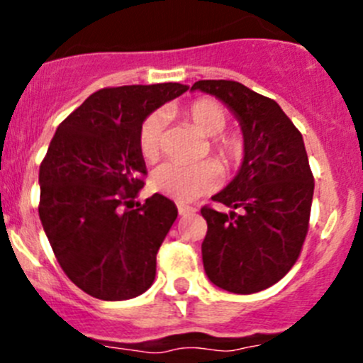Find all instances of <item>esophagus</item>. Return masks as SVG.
I'll list each match as a JSON object with an SVG mask.
<instances>
[{
  "mask_svg": "<svg viewBox=\"0 0 363 363\" xmlns=\"http://www.w3.org/2000/svg\"><path fill=\"white\" fill-rule=\"evenodd\" d=\"M177 211H179V214L184 216V214H189V212H195L196 208L189 207V205H186V203H177Z\"/></svg>",
  "mask_w": 363,
  "mask_h": 363,
  "instance_id": "1",
  "label": "esophagus"
}]
</instances>
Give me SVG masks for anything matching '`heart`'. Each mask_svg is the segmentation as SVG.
Instances as JSON below:
<instances>
[{
  "instance_id": "obj_1",
  "label": "heart",
  "mask_w": 363,
  "mask_h": 363,
  "mask_svg": "<svg viewBox=\"0 0 363 363\" xmlns=\"http://www.w3.org/2000/svg\"><path fill=\"white\" fill-rule=\"evenodd\" d=\"M182 116L193 124L203 137L212 138L211 151L225 170L235 168L244 155V142L237 133L219 135L228 123V112L211 98H199L184 107ZM164 116L155 112L142 123L138 145L145 161H156L163 151ZM221 170L214 161L196 164L163 163L152 172L151 186L158 193L177 200H193L203 193L218 188Z\"/></svg>"
}]
</instances>
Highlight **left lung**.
Masks as SVG:
<instances>
[{"label": "left lung", "instance_id": "left-lung-1", "mask_svg": "<svg viewBox=\"0 0 363 363\" xmlns=\"http://www.w3.org/2000/svg\"><path fill=\"white\" fill-rule=\"evenodd\" d=\"M195 89L235 113L244 137L239 174L212 196L232 211L202 207L205 274L226 291L256 294L290 272L309 230L314 177L302 133L276 101L235 80H199Z\"/></svg>", "mask_w": 363, "mask_h": 363}]
</instances>
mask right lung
I'll use <instances>...</instances> for the list:
<instances>
[{"mask_svg":"<svg viewBox=\"0 0 363 363\" xmlns=\"http://www.w3.org/2000/svg\"><path fill=\"white\" fill-rule=\"evenodd\" d=\"M188 86L105 87L57 126L40 164L38 214L61 269L100 300L144 294L156 276V255L177 218L167 196L124 208L144 188L140 126Z\"/></svg>","mask_w":363,"mask_h":363,"instance_id":"1","label":"right lung"}]
</instances>
